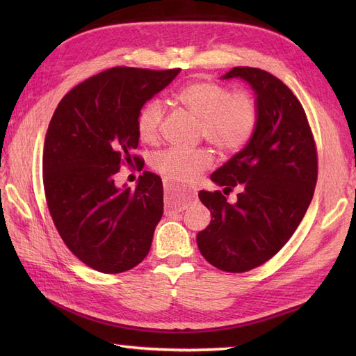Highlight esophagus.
Listing matches in <instances>:
<instances>
[{
    "instance_id": "1",
    "label": "esophagus",
    "mask_w": 356,
    "mask_h": 356,
    "mask_svg": "<svg viewBox=\"0 0 356 356\" xmlns=\"http://www.w3.org/2000/svg\"><path fill=\"white\" fill-rule=\"evenodd\" d=\"M163 188H165V195H166L165 214L171 216L176 213H182V211L188 207V202H190L193 197L191 191L185 190V188H182L176 182H172L170 179H163Z\"/></svg>"
}]
</instances>
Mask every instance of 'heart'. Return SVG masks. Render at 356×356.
<instances>
[{
    "instance_id": "obj_1",
    "label": "heart",
    "mask_w": 356,
    "mask_h": 356,
    "mask_svg": "<svg viewBox=\"0 0 356 356\" xmlns=\"http://www.w3.org/2000/svg\"><path fill=\"white\" fill-rule=\"evenodd\" d=\"M176 101L200 119L202 136L225 153L243 148L255 131L259 108L251 93L234 92L209 81H191L176 93ZM163 107L153 99L138 116V133L143 142H154L161 134ZM213 162L205 149L168 148L153 159L154 170L172 182L190 184Z\"/></svg>"
}]
</instances>
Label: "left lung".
I'll return each instance as SVG.
<instances>
[{
    "label": "left lung",
    "mask_w": 356,
    "mask_h": 356,
    "mask_svg": "<svg viewBox=\"0 0 356 356\" xmlns=\"http://www.w3.org/2000/svg\"><path fill=\"white\" fill-rule=\"evenodd\" d=\"M222 79H241L255 95L259 120L246 145L211 174L237 202L200 191L211 222L197 234L205 260L226 272H246L274 257L292 237L314 197L316 149L306 113L289 87L260 69L234 67Z\"/></svg>",
    "instance_id": "1"
}]
</instances>
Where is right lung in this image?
Segmentation results:
<instances>
[{"mask_svg": "<svg viewBox=\"0 0 356 356\" xmlns=\"http://www.w3.org/2000/svg\"><path fill=\"white\" fill-rule=\"evenodd\" d=\"M179 72L115 67L97 73L63 97L49 124L42 171L53 223L67 248L104 274L138 266L162 218L161 177L143 171L131 190L118 186L115 174L122 162H140L131 156L139 111Z\"/></svg>", "mask_w": 356, "mask_h": 356, "instance_id": "obj_1", "label": "right lung"}]
</instances>
